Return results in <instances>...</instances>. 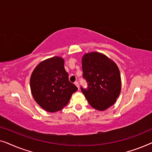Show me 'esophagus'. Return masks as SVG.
<instances>
[{
	"instance_id": "1",
	"label": "esophagus",
	"mask_w": 152,
	"mask_h": 152,
	"mask_svg": "<svg viewBox=\"0 0 152 152\" xmlns=\"http://www.w3.org/2000/svg\"><path fill=\"white\" fill-rule=\"evenodd\" d=\"M74 84H75V86H76L77 87L78 89H80V86H79V83H78V82H75L74 83Z\"/></svg>"
}]
</instances>
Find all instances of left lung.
<instances>
[{"mask_svg":"<svg viewBox=\"0 0 152 152\" xmlns=\"http://www.w3.org/2000/svg\"><path fill=\"white\" fill-rule=\"evenodd\" d=\"M83 77L88 86L81 90L95 109L104 111L115 102L121 91L118 66L103 54L93 52L82 57Z\"/></svg>","mask_w":152,"mask_h":152,"instance_id":"8db88e82","label":"left lung"}]
</instances>
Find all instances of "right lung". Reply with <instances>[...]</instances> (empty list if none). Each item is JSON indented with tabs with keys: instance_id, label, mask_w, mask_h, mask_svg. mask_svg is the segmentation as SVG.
<instances>
[{
	"instance_id": "1",
	"label": "right lung",
	"mask_w": 152,
	"mask_h": 152,
	"mask_svg": "<svg viewBox=\"0 0 152 152\" xmlns=\"http://www.w3.org/2000/svg\"><path fill=\"white\" fill-rule=\"evenodd\" d=\"M30 88L37 103L50 113L63 109L78 89L70 82L64 60L59 57L50 58L38 64L31 75Z\"/></svg>"
}]
</instances>
